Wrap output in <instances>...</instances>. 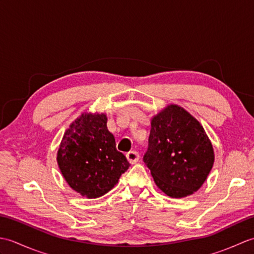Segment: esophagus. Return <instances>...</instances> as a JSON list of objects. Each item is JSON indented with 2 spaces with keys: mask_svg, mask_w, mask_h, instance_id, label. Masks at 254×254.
Listing matches in <instances>:
<instances>
[{
  "mask_svg": "<svg viewBox=\"0 0 254 254\" xmlns=\"http://www.w3.org/2000/svg\"><path fill=\"white\" fill-rule=\"evenodd\" d=\"M127 158L131 164H135L139 159V154L137 152H135V150H132V152H128L127 154Z\"/></svg>",
  "mask_w": 254,
  "mask_h": 254,
  "instance_id": "esophagus-1",
  "label": "esophagus"
}]
</instances>
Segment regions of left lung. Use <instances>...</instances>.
Segmentation results:
<instances>
[{"label":"left lung","instance_id":"1","mask_svg":"<svg viewBox=\"0 0 254 254\" xmlns=\"http://www.w3.org/2000/svg\"><path fill=\"white\" fill-rule=\"evenodd\" d=\"M145 164L161 191L175 198L196 192L214 165V148L195 118L168 105L150 120Z\"/></svg>","mask_w":254,"mask_h":254}]
</instances>
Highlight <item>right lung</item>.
<instances>
[{"mask_svg": "<svg viewBox=\"0 0 254 254\" xmlns=\"http://www.w3.org/2000/svg\"><path fill=\"white\" fill-rule=\"evenodd\" d=\"M106 113L84 112L69 124L57 161L67 185L87 198L109 192L130 167L108 131Z\"/></svg>", "mask_w": 254, "mask_h": 254, "instance_id": "add662e5", "label": "right lung"}]
</instances>
